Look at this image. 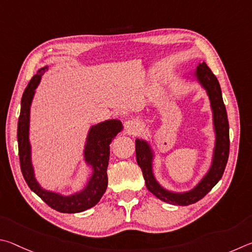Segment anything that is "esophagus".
I'll use <instances>...</instances> for the list:
<instances>
[{"label": "esophagus", "mask_w": 252, "mask_h": 252, "mask_svg": "<svg viewBox=\"0 0 252 252\" xmlns=\"http://www.w3.org/2000/svg\"><path fill=\"white\" fill-rule=\"evenodd\" d=\"M125 128L128 134H136L139 129L138 124L135 121H128L125 123Z\"/></svg>", "instance_id": "obj_1"}]
</instances>
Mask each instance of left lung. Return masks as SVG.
I'll return each instance as SVG.
<instances>
[{"label": "left lung", "mask_w": 252, "mask_h": 252, "mask_svg": "<svg viewBox=\"0 0 252 252\" xmlns=\"http://www.w3.org/2000/svg\"><path fill=\"white\" fill-rule=\"evenodd\" d=\"M197 76L210 97L211 107L214 110L216 134H217L213 166L199 185L193 190L186 193H173L162 189L157 184L152 173V155L148 144L145 143L144 140H136V160L142 168L147 189L160 200L173 205L188 206L202 199L221 179L229 157V148H230L229 123L219 82L205 62L198 65Z\"/></svg>", "instance_id": "left-lung-1"}]
</instances>
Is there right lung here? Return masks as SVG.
I'll use <instances>...</instances> for the list:
<instances>
[{"instance_id": "right-lung-1", "label": "right lung", "mask_w": 252, "mask_h": 252, "mask_svg": "<svg viewBox=\"0 0 252 252\" xmlns=\"http://www.w3.org/2000/svg\"><path fill=\"white\" fill-rule=\"evenodd\" d=\"M45 69H47V67H43L38 70L36 75H34L26 86L23 97H22L21 113L19 123H17V143H19L21 171L31 190L36 193L51 208L66 214L81 213L95 206L106 191L108 183L107 166L109 160V144L121 131L123 125L119 121H107L92 127L85 148V158L94 167V175L85 190L70 197H62L57 193L44 190L35 180L32 165H31L29 121L30 106L34 95V90L37 87L39 79Z\"/></svg>"}]
</instances>
